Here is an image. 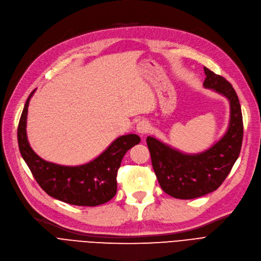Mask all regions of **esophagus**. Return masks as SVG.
Segmentation results:
<instances>
[{"mask_svg":"<svg viewBox=\"0 0 261 261\" xmlns=\"http://www.w3.org/2000/svg\"><path fill=\"white\" fill-rule=\"evenodd\" d=\"M149 130H150V124L146 120H141L137 124V131L140 134H146L147 132H149Z\"/></svg>","mask_w":261,"mask_h":261,"instance_id":"1","label":"esophagus"}]
</instances>
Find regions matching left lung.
Returning a JSON list of instances; mask_svg holds the SVG:
<instances>
[{
  "label": "left lung",
  "instance_id": "left-lung-1",
  "mask_svg": "<svg viewBox=\"0 0 261 261\" xmlns=\"http://www.w3.org/2000/svg\"><path fill=\"white\" fill-rule=\"evenodd\" d=\"M203 87L224 95L230 104V119L226 133L206 150L186 153L153 137L146 142L153 171L162 190L176 199H195L216 190L232 169L243 140V118L233 87L204 67Z\"/></svg>",
  "mask_w": 261,
  "mask_h": 261
}]
</instances>
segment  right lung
Segmentation results:
<instances>
[{
    "label": "right lung",
    "instance_id": "obj_1",
    "mask_svg": "<svg viewBox=\"0 0 261 261\" xmlns=\"http://www.w3.org/2000/svg\"><path fill=\"white\" fill-rule=\"evenodd\" d=\"M29 95L18 125V145L21 156L38 185L50 197L80 206H96L110 201L117 191V172L130 148L140 143L137 134L121 136L112 142L101 155L81 166H61L41 158L29 144L27 116Z\"/></svg>",
    "mask_w": 261,
    "mask_h": 261
}]
</instances>
